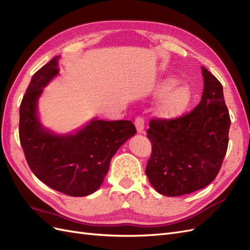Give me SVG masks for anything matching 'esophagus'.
<instances>
[{
	"label": "esophagus",
	"instance_id": "34e87169",
	"mask_svg": "<svg viewBox=\"0 0 250 250\" xmlns=\"http://www.w3.org/2000/svg\"><path fill=\"white\" fill-rule=\"evenodd\" d=\"M134 125H135V127H137V131L139 133H142L143 130H144V128H145V121H144V118L141 117V116L135 118Z\"/></svg>",
	"mask_w": 250,
	"mask_h": 250
}]
</instances>
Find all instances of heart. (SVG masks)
Here are the masks:
<instances>
[{
    "instance_id": "heart-1",
    "label": "heart",
    "mask_w": 250,
    "mask_h": 250,
    "mask_svg": "<svg viewBox=\"0 0 250 250\" xmlns=\"http://www.w3.org/2000/svg\"><path fill=\"white\" fill-rule=\"evenodd\" d=\"M179 80L175 77H166L157 85L156 93L165 97L157 108V112L164 119H173L183 112L192 98V92L188 86L181 85L176 89ZM175 88L176 89L174 90ZM171 93H170L169 92Z\"/></svg>"
}]
</instances>
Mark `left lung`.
<instances>
[{"label":"left lung","mask_w":250,"mask_h":250,"mask_svg":"<svg viewBox=\"0 0 250 250\" xmlns=\"http://www.w3.org/2000/svg\"><path fill=\"white\" fill-rule=\"evenodd\" d=\"M204 87L200 103L174 119H151L147 138L152 152L146 175L168 197L190 194L208 186L220 171L229 146L230 118L223 87L201 67Z\"/></svg>","instance_id":"left-lung-1"}]
</instances>
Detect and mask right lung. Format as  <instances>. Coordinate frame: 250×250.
<instances>
[{"mask_svg": "<svg viewBox=\"0 0 250 250\" xmlns=\"http://www.w3.org/2000/svg\"><path fill=\"white\" fill-rule=\"evenodd\" d=\"M58 56L37 71L20 106V141L34 175L54 190L74 197L93 194L102 185L112 156L137 133L131 121H93L73 134L43 128L37 100L58 74Z\"/></svg>", "mask_w": 250, "mask_h": 250, "instance_id": "right-lung-1", "label": "right lung"}]
</instances>
